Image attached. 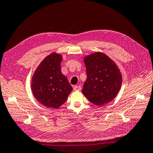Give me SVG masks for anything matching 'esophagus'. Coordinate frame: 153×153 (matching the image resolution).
I'll return each mask as SVG.
<instances>
[{
	"mask_svg": "<svg viewBox=\"0 0 153 153\" xmlns=\"http://www.w3.org/2000/svg\"><path fill=\"white\" fill-rule=\"evenodd\" d=\"M73 89H74V91H80V90H81V86H74Z\"/></svg>",
	"mask_w": 153,
	"mask_h": 153,
	"instance_id": "1",
	"label": "esophagus"
}]
</instances>
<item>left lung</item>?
<instances>
[{"mask_svg":"<svg viewBox=\"0 0 153 153\" xmlns=\"http://www.w3.org/2000/svg\"><path fill=\"white\" fill-rule=\"evenodd\" d=\"M84 62L87 79L83 85L82 94L95 105L111 102L122 85V74L116 63L100 52L85 56Z\"/></svg>","mask_w":153,"mask_h":153,"instance_id":"8db88e82","label":"left lung"}]
</instances>
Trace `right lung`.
<instances>
[{
    "mask_svg": "<svg viewBox=\"0 0 153 153\" xmlns=\"http://www.w3.org/2000/svg\"><path fill=\"white\" fill-rule=\"evenodd\" d=\"M61 54L51 53L40 63L31 81L35 99L48 108H58L67 100L73 90L68 79L61 73Z\"/></svg>",
    "mask_w": 153,
    "mask_h": 153,
    "instance_id": "right-lung-1",
    "label": "right lung"
}]
</instances>
